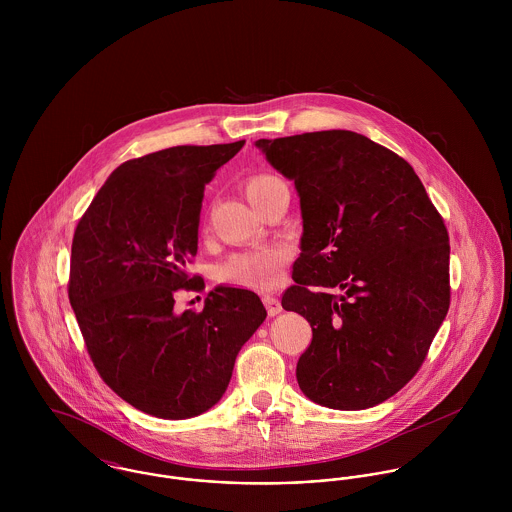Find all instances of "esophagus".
Returning <instances> with one entry per match:
<instances>
[{"label": "esophagus", "mask_w": 512, "mask_h": 512, "mask_svg": "<svg viewBox=\"0 0 512 512\" xmlns=\"http://www.w3.org/2000/svg\"><path fill=\"white\" fill-rule=\"evenodd\" d=\"M262 301H264V305H266L270 317H274V315H278V313L282 311V303H280L278 297H274V295H264Z\"/></svg>", "instance_id": "esophagus-1"}]
</instances>
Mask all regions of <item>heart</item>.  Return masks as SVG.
<instances>
[{
	"label": "heart",
	"mask_w": 512,
	"mask_h": 512,
	"mask_svg": "<svg viewBox=\"0 0 512 512\" xmlns=\"http://www.w3.org/2000/svg\"><path fill=\"white\" fill-rule=\"evenodd\" d=\"M282 185L276 175H254L244 183V193L248 201L258 207L260 201L274 189ZM288 264V250L274 246V248H258L236 252L226 258L219 266V278L226 284L250 288V290H272L276 288L286 272Z\"/></svg>",
	"instance_id": "b5f03b06"
}]
</instances>
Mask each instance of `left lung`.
<instances>
[{"instance_id":"left-lung-1","label":"left lung","mask_w":512,"mask_h":512,"mask_svg":"<svg viewBox=\"0 0 512 512\" xmlns=\"http://www.w3.org/2000/svg\"><path fill=\"white\" fill-rule=\"evenodd\" d=\"M292 179L301 254L282 307L313 331L295 376L327 408L365 410L406 386L449 309V236L412 165L349 130L258 140Z\"/></svg>"}]
</instances>
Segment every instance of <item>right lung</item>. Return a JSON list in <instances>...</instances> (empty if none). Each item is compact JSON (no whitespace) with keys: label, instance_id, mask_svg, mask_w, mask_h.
I'll return each mask as SVG.
<instances>
[{"label":"right lung","instance_id":"obj_1","mask_svg":"<svg viewBox=\"0 0 512 512\" xmlns=\"http://www.w3.org/2000/svg\"><path fill=\"white\" fill-rule=\"evenodd\" d=\"M244 140L177 146L122 163L78 220L69 299L102 380L128 404L163 420L213 408L242 345L264 323L250 290L219 286L203 311L175 313L197 254L205 185Z\"/></svg>","mask_w":512,"mask_h":512}]
</instances>
